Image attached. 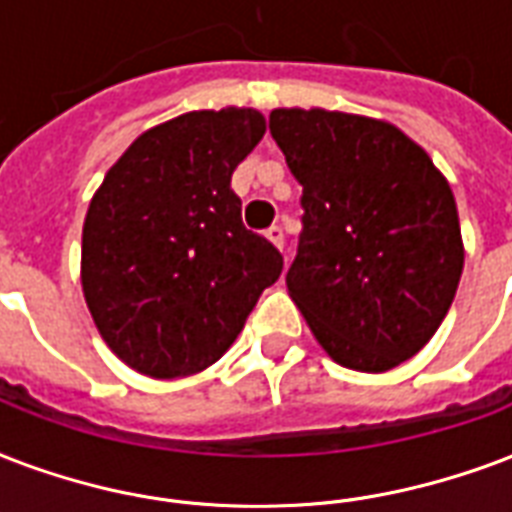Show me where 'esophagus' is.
Listing matches in <instances>:
<instances>
[{"label":"esophagus","mask_w":512,"mask_h":512,"mask_svg":"<svg viewBox=\"0 0 512 512\" xmlns=\"http://www.w3.org/2000/svg\"><path fill=\"white\" fill-rule=\"evenodd\" d=\"M265 239L271 241L273 247L284 249V230L279 228V225H273V228H268V230H265Z\"/></svg>","instance_id":"1"}]
</instances>
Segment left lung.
<instances>
[{"label": "left lung", "instance_id": "8db88e82", "mask_svg": "<svg viewBox=\"0 0 512 512\" xmlns=\"http://www.w3.org/2000/svg\"><path fill=\"white\" fill-rule=\"evenodd\" d=\"M268 128L303 195L287 290L338 365L384 373L446 319L464 265L446 177L386 120L273 109Z\"/></svg>", "mask_w": 512, "mask_h": 512}]
</instances>
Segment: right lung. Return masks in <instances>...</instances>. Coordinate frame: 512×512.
Wrapping results in <instances>:
<instances>
[{
	"mask_svg": "<svg viewBox=\"0 0 512 512\" xmlns=\"http://www.w3.org/2000/svg\"><path fill=\"white\" fill-rule=\"evenodd\" d=\"M263 134L257 109L185 112L144 131L93 195L83 295L101 338L136 373L209 368L279 279V249L244 228L230 190Z\"/></svg>",
	"mask_w": 512,
	"mask_h": 512,
	"instance_id": "1",
	"label": "right lung"
}]
</instances>
